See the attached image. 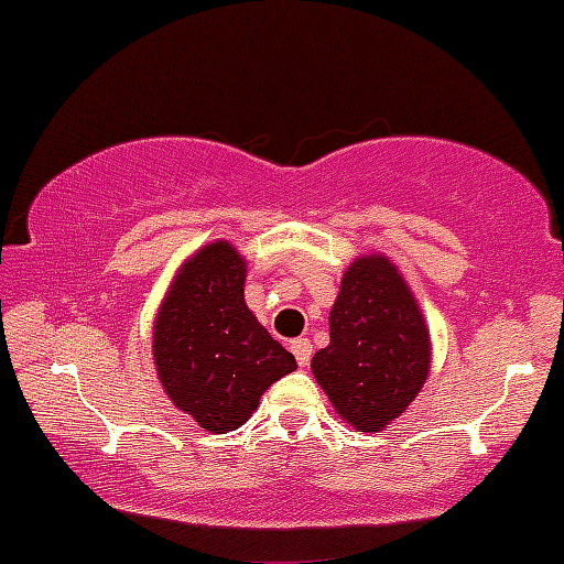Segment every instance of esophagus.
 Wrapping results in <instances>:
<instances>
[{
	"label": "esophagus",
	"mask_w": 564,
	"mask_h": 564,
	"mask_svg": "<svg viewBox=\"0 0 564 564\" xmlns=\"http://www.w3.org/2000/svg\"><path fill=\"white\" fill-rule=\"evenodd\" d=\"M292 352H294V358H296V364H300V367H307V364H311V358H313L311 339H305V337L292 339Z\"/></svg>",
	"instance_id": "34e87169"
}]
</instances>
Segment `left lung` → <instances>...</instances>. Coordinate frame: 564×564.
<instances>
[{
	"mask_svg": "<svg viewBox=\"0 0 564 564\" xmlns=\"http://www.w3.org/2000/svg\"><path fill=\"white\" fill-rule=\"evenodd\" d=\"M329 334L313 356L315 380L350 425L382 431L420 393L431 361L420 307L386 257L358 259L345 272Z\"/></svg>",
	"mask_w": 564,
	"mask_h": 564,
	"instance_id": "obj_1",
	"label": "left lung"
}]
</instances>
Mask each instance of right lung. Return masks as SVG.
Masks as SVG:
<instances>
[{"mask_svg":"<svg viewBox=\"0 0 564 564\" xmlns=\"http://www.w3.org/2000/svg\"><path fill=\"white\" fill-rule=\"evenodd\" d=\"M246 264L230 243H212L173 281L158 326L154 364L173 404L206 431H235L259 395L294 372V356L243 302Z\"/></svg>","mask_w":564,"mask_h":564,"instance_id":"add662e5","label":"right lung"}]
</instances>
